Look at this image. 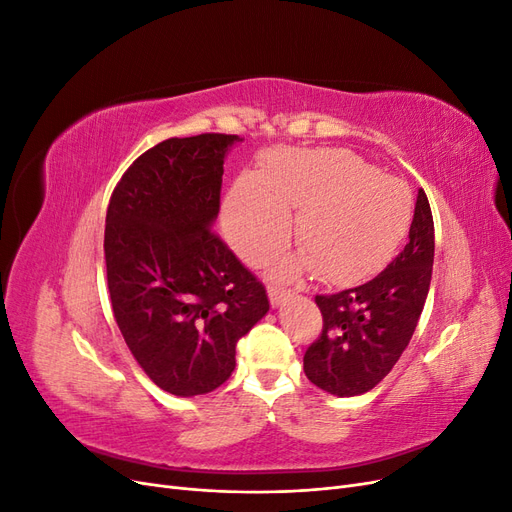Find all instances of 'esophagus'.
I'll use <instances>...</instances> for the list:
<instances>
[{
  "label": "esophagus",
  "mask_w": 512,
  "mask_h": 512,
  "mask_svg": "<svg viewBox=\"0 0 512 512\" xmlns=\"http://www.w3.org/2000/svg\"><path fill=\"white\" fill-rule=\"evenodd\" d=\"M294 297V290L290 288H280V286H269V301L273 307H280L288 299Z\"/></svg>",
  "instance_id": "34e87169"
}]
</instances>
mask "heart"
I'll use <instances>...</instances> for the list:
<instances>
[{
	"mask_svg": "<svg viewBox=\"0 0 512 512\" xmlns=\"http://www.w3.org/2000/svg\"><path fill=\"white\" fill-rule=\"evenodd\" d=\"M297 209L299 265L348 284L382 267L406 237L412 194L346 149H275L228 192L226 237L245 260L265 262L286 245Z\"/></svg>",
	"mask_w": 512,
	"mask_h": 512,
	"instance_id": "heart-1",
	"label": "heart"
}]
</instances>
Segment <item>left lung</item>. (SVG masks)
<instances>
[{"mask_svg":"<svg viewBox=\"0 0 512 512\" xmlns=\"http://www.w3.org/2000/svg\"><path fill=\"white\" fill-rule=\"evenodd\" d=\"M433 218L418 190L404 250L374 280L335 294H316L322 331L305 350V376L322 391L354 397L374 389L410 344L429 292Z\"/></svg>","mask_w":512,"mask_h":512,"instance_id":"left-lung-1","label":"left lung"}]
</instances>
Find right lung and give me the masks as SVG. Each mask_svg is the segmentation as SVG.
Returning <instances> with one entry per match:
<instances>
[{
    "mask_svg": "<svg viewBox=\"0 0 512 512\" xmlns=\"http://www.w3.org/2000/svg\"><path fill=\"white\" fill-rule=\"evenodd\" d=\"M235 134L168 138L138 156L106 209L113 314L145 374L203 395L235 369L237 342L269 312L267 290L211 230Z\"/></svg>",
    "mask_w": 512,
    "mask_h": 512,
    "instance_id": "right-lung-1",
    "label": "right lung"
}]
</instances>
